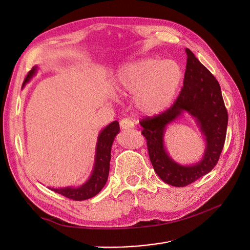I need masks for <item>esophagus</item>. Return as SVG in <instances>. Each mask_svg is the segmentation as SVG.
I'll return each instance as SVG.
<instances>
[{"mask_svg": "<svg viewBox=\"0 0 250 250\" xmlns=\"http://www.w3.org/2000/svg\"><path fill=\"white\" fill-rule=\"evenodd\" d=\"M121 126L124 130H127V129L133 128L135 126V125L132 121L129 120V118H124V120L121 121Z\"/></svg>", "mask_w": 250, "mask_h": 250, "instance_id": "1", "label": "esophagus"}]
</instances>
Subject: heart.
<instances>
[{
	"mask_svg": "<svg viewBox=\"0 0 250 250\" xmlns=\"http://www.w3.org/2000/svg\"><path fill=\"white\" fill-rule=\"evenodd\" d=\"M183 72L174 61L144 58L125 64L114 81L121 93L136 94V105L146 114H158L174 101Z\"/></svg>",
	"mask_w": 250,
	"mask_h": 250,
	"instance_id": "b5f03b06",
	"label": "heart"
}]
</instances>
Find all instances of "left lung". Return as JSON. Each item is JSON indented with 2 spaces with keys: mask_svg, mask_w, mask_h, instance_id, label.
Returning <instances> with one entry per match:
<instances>
[{
  "mask_svg": "<svg viewBox=\"0 0 250 250\" xmlns=\"http://www.w3.org/2000/svg\"><path fill=\"white\" fill-rule=\"evenodd\" d=\"M187 51V70L180 94L171 108L154 116L143 118V136L147 140L151 163L155 172L167 185L181 188L208 174L217 164L226 139L228 113L216 78ZM188 114L199 126L205 140L202 158L192 165H180L167 152L164 141L167 126Z\"/></svg>",
  "mask_w": 250,
  "mask_h": 250,
  "instance_id": "8db88e82",
  "label": "left lung"
}]
</instances>
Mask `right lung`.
<instances>
[{
	"label": "right lung",
	"mask_w": 250,
	"mask_h": 250,
	"mask_svg": "<svg viewBox=\"0 0 250 250\" xmlns=\"http://www.w3.org/2000/svg\"><path fill=\"white\" fill-rule=\"evenodd\" d=\"M37 65H34L32 70L26 76L23 86L28 83L37 73ZM120 133V124L117 121L110 123L103 127L98 135L94 165L89 178L79 187H65V188H49V189L58 192L65 198L74 201H85L95 196L105 186L109 174V163L111 158V147L114 138Z\"/></svg>",
	"instance_id": "add662e5"
}]
</instances>
